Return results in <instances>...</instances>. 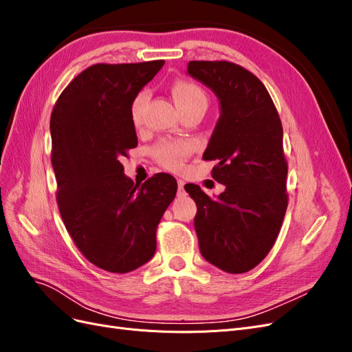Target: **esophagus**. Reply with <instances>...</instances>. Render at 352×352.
Masks as SVG:
<instances>
[{"label": "esophagus", "mask_w": 352, "mask_h": 352, "mask_svg": "<svg viewBox=\"0 0 352 352\" xmlns=\"http://www.w3.org/2000/svg\"><path fill=\"white\" fill-rule=\"evenodd\" d=\"M184 186H185V182L182 179L177 180V194H184Z\"/></svg>", "instance_id": "obj_1"}]
</instances>
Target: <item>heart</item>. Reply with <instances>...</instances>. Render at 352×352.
Listing matches in <instances>:
<instances>
[{"label":"heart","mask_w":352,"mask_h":352,"mask_svg":"<svg viewBox=\"0 0 352 352\" xmlns=\"http://www.w3.org/2000/svg\"><path fill=\"white\" fill-rule=\"evenodd\" d=\"M170 89H172L173 98L180 111L189 107H194V105H198V104L207 105L206 92L194 82L176 79L172 82ZM144 102H145V94L140 92L131 104V119L135 126L141 123ZM190 151H192V144H189L186 141H163L154 146L153 155L163 167L173 170V172H177V170L182 168L184 162L190 154Z\"/></svg>","instance_id":"heart-1"}]
</instances>
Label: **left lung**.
I'll list each match as a JSON object with an SVG mask.
<instances>
[{
  "label": "left lung",
  "instance_id": "8db88e82",
  "mask_svg": "<svg viewBox=\"0 0 352 352\" xmlns=\"http://www.w3.org/2000/svg\"><path fill=\"white\" fill-rule=\"evenodd\" d=\"M188 73L220 101V117L204 160L225 192L211 199L185 185L197 204L199 251L228 273L260 264L279 235L287 207L283 127L270 94L251 72L230 61H189Z\"/></svg>",
  "mask_w": 352,
  "mask_h": 352
}]
</instances>
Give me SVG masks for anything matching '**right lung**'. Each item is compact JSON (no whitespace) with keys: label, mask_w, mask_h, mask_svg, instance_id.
Instances as JSON below:
<instances>
[{"label":"right lung","mask_w":352,"mask_h":352,"mask_svg":"<svg viewBox=\"0 0 352 352\" xmlns=\"http://www.w3.org/2000/svg\"><path fill=\"white\" fill-rule=\"evenodd\" d=\"M163 65H94L67 85L51 113L61 219L85 258L105 272L129 273L153 258L157 226L177 190L167 173L135 185L120 163L138 145L131 104Z\"/></svg>","instance_id":"right-lung-1"}]
</instances>
